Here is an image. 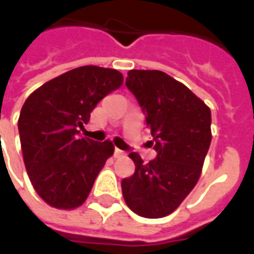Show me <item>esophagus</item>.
<instances>
[{"mask_svg": "<svg viewBox=\"0 0 254 254\" xmlns=\"http://www.w3.org/2000/svg\"><path fill=\"white\" fill-rule=\"evenodd\" d=\"M114 158H125V152L121 149L116 148L114 149Z\"/></svg>", "mask_w": 254, "mask_h": 254, "instance_id": "obj_1", "label": "esophagus"}]
</instances>
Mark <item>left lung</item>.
<instances>
[{"label": "left lung", "instance_id": "left-lung-1", "mask_svg": "<svg viewBox=\"0 0 254 254\" xmlns=\"http://www.w3.org/2000/svg\"><path fill=\"white\" fill-rule=\"evenodd\" d=\"M127 89L141 110L156 158L144 163L130 152L136 170L121 182L127 207L140 216L163 218L196 187L211 144V110L176 78L160 70H129Z\"/></svg>", "mask_w": 254, "mask_h": 254}]
</instances>
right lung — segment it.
<instances>
[{
	"instance_id": "obj_1",
	"label": "right lung",
	"mask_w": 254,
	"mask_h": 254,
	"mask_svg": "<svg viewBox=\"0 0 254 254\" xmlns=\"http://www.w3.org/2000/svg\"><path fill=\"white\" fill-rule=\"evenodd\" d=\"M124 83L116 69L80 66L45 83L27 98L19 117L23 159L30 181L58 209L80 207L114 145L78 137L98 102Z\"/></svg>"
}]
</instances>
